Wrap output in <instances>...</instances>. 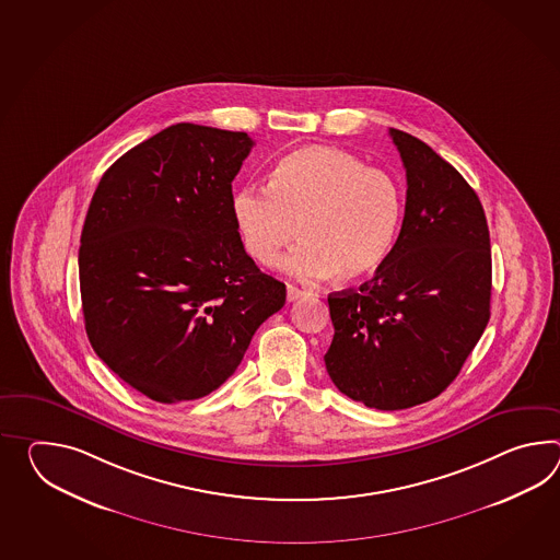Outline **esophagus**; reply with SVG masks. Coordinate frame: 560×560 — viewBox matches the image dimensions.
<instances>
[{
    "instance_id": "obj_1",
    "label": "esophagus",
    "mask_w": 560,
    "mask_h": 560,
    "mask_svg": "<svg viewBox=\"0 0 560 560\" xmlns=\"http://www.w3.org/2000/svg\"><path fill=\"white\" fill-rule=\"evenodd\" d=\"M307 295V291H303V289H299L295 285H287V301L289 303H293V301H299L301 298H305Z\"/></svg>"
}]
</instances>
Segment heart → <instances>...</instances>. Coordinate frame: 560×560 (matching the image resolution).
Wrapping results in <instances>:
<instances>
[{"instance_id": "heart-1", "label": "heart", "mask_w": 560, "mask_h": 560, "mask_svg": "<svg viewBox=\"0 0 560 560\" xmlns=\"http://www.w3.org/2000/svg\"><path fill=\"white\" fill-rule=\"evenodd\" d=\"M404 211V190L392 174L329 147L289 152L267 188H241L233 197L236 231L255 261L271 265L299 229L303 243L281 269L299 279L336 275L339 283L365 281L387 261Z\"/></svg>"}]
</instances>
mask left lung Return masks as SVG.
I'll list each match as a JSON object with an SVG mask.
<instances>
[{
	"label": "left lung",
	"mask_w": 560,
	"mask_h": 560,
	"mask_svg": "<svg viewBox=\"0 0 560 560\" xmlns=\"http://www.w3.org/2000/svg\"><path fill=\"white\" fill-rule=\"evenodd\" d=\"M406 168L398 241L372 281L327 298L325 368L375 410L430 401L460 373L490 319L492 255L478 195L420 138L389 128Z\"/></svg>",
	"instance_id": "8db88e82"
}]
</instances>
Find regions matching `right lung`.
<instances>
[{
  "label": "right lung",
  "mask_w": 560,
  "mask_h": 560,
  "mask_svg": "<svg viewBox=\"0 0 560 560\" xmlns=\"http://www.w3.org/2000/svg\"><path fill=\"white\" fill-rule=\"evenodd\" d=\"M250 149L247 132L168 126L114 162L90 202L78 253L88 339L154 401L209 396L285 305L233 219Z\"/></svg>",
  "instance_id": "right-lung-1"
}]
</instances>
